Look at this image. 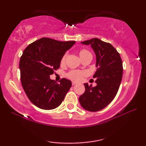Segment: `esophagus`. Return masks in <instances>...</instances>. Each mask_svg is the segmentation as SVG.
Segmentation results:
<instances>
[{
    "label": "esophagus",
    "mask_w": 146,
    "mask_h": 146,
    "mask_svg": "<svg viewBox=\"0 0 146 146\" xmlns=\"http://www.w3.org/2000/svg\"><path fill=\"white\" fill-rule=\"evenodd\" d=\"M76 82H72V86H74V85H76Z\"/></svg>",
    "instance_id": "34e87169"
}]
</instances>
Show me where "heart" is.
<instances>
[{"label": "heart", "instance_id": "1", "mask_svg": "<svg viewBox=\"0 0 146 146\" xmlns=\"http://www.w3.org/2000/svg\"><path fill=\"white\" fill-rule=\"evenodd\" d=\"M79 56L82 60L90 56L92 57L91 53L88 50L86 49L80 50L79 51ZM66 58V54H64L61 59V63L64 64L65 62ZM86 75V72L84 71H80V70H72L68 74V76L69 78L74 81H80L82 79V78Z\"/></svg>", "mask_w": 146, "mask_h": 146}]
</instances>
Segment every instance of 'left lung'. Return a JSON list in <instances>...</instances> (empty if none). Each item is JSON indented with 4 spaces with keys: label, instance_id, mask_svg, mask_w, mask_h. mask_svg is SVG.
Instances as JSON below:
<instances>
[{
    "label": "left lung",
    "instance_id": "left-lung-1",
    "mask_svg": "<svg viewBox=\"0 0 146 146\" xmlns=\"http://www.w3.org/2000/svg\"><path fill=\"white\" fill-rule=\"evenodd\" d=\"M81 43L90 45L96 54L97 69L93 78H96L97 85L92 87L85 83V92L80 96L79 102L84 109L97 111L106 107L116 95L122 79V61L110 43L96 38Z\"/></svg>",
    "mask_w": 146,
    "mask_h": 146
}]
</instances>
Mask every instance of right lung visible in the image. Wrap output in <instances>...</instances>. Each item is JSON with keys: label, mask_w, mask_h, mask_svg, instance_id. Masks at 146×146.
<instances>
[{"label": "right lung", "mask_w": 146, "mask_h": 146, "mask_svg": "<svg viewBox=\"0 0 146 146\" xmlns=\"http://www.w3.org/2000/svg\"><path fill=\"white\" fill-rule=\"evenodd\" d=\"M75 42L42 38L23 51L19 63L22 86L30 101L39 108L59 106L71 88L69 80L62 78L56 83L50 75L59 68L62 58Z\"/></svg>", "instance_id": "1"}]
</instances>
